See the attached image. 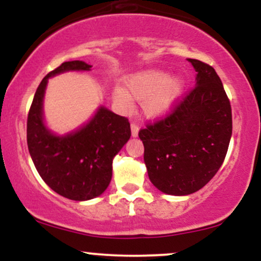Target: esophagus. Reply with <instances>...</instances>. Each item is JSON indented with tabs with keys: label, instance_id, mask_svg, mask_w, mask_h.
<instances>
[{
	"label": "esophagus",
	"instance_id": "esophagus-1",
	"mask_svg": "<svg viewBox=\"0 0 261 261\" xmlns=\"http://www.w3.org/2000/svg\"><path fill=\"white\" fill-rule=\"evenodd\" d=\"M139 131H140L139 125L135 124V122H133V124H131V135H133V137L139 136Z\"/></svg>",
	"mask_w": 261,
	"mask_h": 261
}]
</instances>
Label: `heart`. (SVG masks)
I'll list each match as a JSON object with an SVG mask.
<instances>
[{
    "label": "heart",
    "instance_id": "heart-1",
    "mask_svg": "<svg viewBox=\"0 0 261 261\" xmlns=\"http://www.w3.org/2000/svg\"><path fill=\"white\" fill-rule=\"evenodd\" d=\"M185 82L179 74L148 68L130 74L125 89H114V101L122 109H128L133 100H141V110L148 119H160L172 112L180 99Z\"/></svg>",
    "mask_w": 261,
    "mask_h": 261
}]
</instances>
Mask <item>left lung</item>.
<instances>
[{"instance_id":"obj_1","label":"left lung","mask_w":261,"mask_h":261,"mask_svg":"<svg viewBox=\"0 0 261 261\" xmlns=\"http://www.w3.org/2000/svg\"><path fill=\"white\" fill-rule=\"evenodd\" d=\"M188 61L196 72L193 91L166 119L139 133L149 180L174 196L190 195L214 178L232 136V110L216 71Z\"/></svg>"}]
</instances>
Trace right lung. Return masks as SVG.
<instances>
[{
    "mask_svg": "<svg viewBox=\"0 0 261 261\" xmlns=\"http://www.w3.org/2000/svg\"><path fill=\"white\" fill-rule=\"evenodd\" d=\"M92 66L74 60L60 65L39 85L27 122V142L41 179L59 195L74 201L98 197L109 187L113 160L131 136L130 122L104 106L76 130L58 135L44 118V97L51 77L88 72Z\"/></svg>",
    "mask_w": 261,
    "mask_h": 261,
    "instance_id": "right-lung-1",
    "label": "right lung"
}]
</instances>
